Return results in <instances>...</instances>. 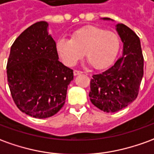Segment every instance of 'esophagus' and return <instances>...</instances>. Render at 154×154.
Masks as SVG:
<instances>
[{
    "label": "esophagus",
    "instance_id": "34e87169",
    "mask_svg": "<svg viewBox=\"0 0 154 154\" xmlns=\"http://www.w3.org/2000/svg\"><path fill=\"white\" fill-rule=\"evenodd\" d=\"M82 73V72H81V71H77V70H74L73 71L74 76H77V75H79V74Z\"/></svg>",
    "mask_w": 154,
    "mask_h": 154
}]
</instances>
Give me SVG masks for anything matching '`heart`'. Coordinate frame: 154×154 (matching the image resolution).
I'll use <instances>...</instances> for the list:
<instances>
[{"instance_id": "heart-1", "label": "heart", "mask_w": 154, "mask_h": 154, "mask_svg": "<svg viewBox=\"0 0 154 154\" xmlns=\"http://www.w3.org/2000/svg\"><path fill=\"white\" fill-rule=\"evenodd\" d=\"M120 48V39L115 32L95 26H87L72 32L71 39L61 37L57 51L63 63L72 66L82 57L97 70L106 69L113 63Z\"/></svg>"}]
</instances>
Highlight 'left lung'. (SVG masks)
<instances>
[{
  "label": "left lung",
  "mask_w": 154,
  "mask_h": 154,
  "mask_svg": "<svg viewBox=\"0 0 154 154\" xmlns=\"http://www.w3.org/2000/svg\"><path fill=\"white\" fill-rule=\"evenodd\" d=\"M112 21L110 18H102ZM116 30L123 43L122 55L103 73L92 76L89 97L100 110L116 112L136 99L143 76V57L139 37L122 23Z\"/></svg>",
  "instance_id": "left-lung-1"
}]
</instances>
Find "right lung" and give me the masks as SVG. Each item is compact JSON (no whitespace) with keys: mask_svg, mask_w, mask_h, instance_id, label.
<instances>
[{"mask_svg":"<svg viewBox=\"0 0 154 154\" xmlns=\"http://www.w3.org/2000/svg\"><path fill=\"white\" fill-rule=\"evenodd\" d=\"M58 59L47 21L32 25L14 42L6 73L12 98L22 112L47 118L63 107L73 72Z\"/></svg>","mask_w":154,"mask_h":154,"instance_id":"add662e5","label":"right lung"}]
</instances>
